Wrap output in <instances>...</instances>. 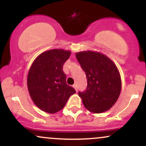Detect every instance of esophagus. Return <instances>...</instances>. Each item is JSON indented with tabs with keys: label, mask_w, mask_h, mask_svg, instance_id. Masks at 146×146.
I'll list each match as a JSON object with an SVG mask.
<instances>
[{
	"label": "esophagus",
	"mask_w": 146,
	"mask_h": 146,
	"mask_svg": "<svg viewBox=\"0 0 146 146\" xmlns=\"http://www.w3.org/2000/svg\"><path fill=\"white\" fill-rule=\"evenodd\" d=\"M73 88H75V90H76V91H77V90H78V86H77V85H76V84H74V85H73Z\"/></svg>",
	"instance_id": "obj_1"
}]
</instances>
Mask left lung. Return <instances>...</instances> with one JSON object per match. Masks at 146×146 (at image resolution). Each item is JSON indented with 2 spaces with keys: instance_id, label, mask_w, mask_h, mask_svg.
I'll use <instances>...</instances> for the list:
<instances>
[{
  "instance_id": "left-lung-1",
  "label": "left lung",
  "mask_w": 146,
  "mask_h": 146,
  "mask_svg": "<svg viewBox=\"0 0 146 146\" xmlns=\"http://www.w3.org/2000/svg\"><path fill=\"white\" fill-rule=\"evenodd\" d=\"M75 56L87 78L86 90L78 93L84 106L93 113L107 111L117 101L121 90V75L116 64L98 51H80Z\"/></svg>"
}]
</instances>
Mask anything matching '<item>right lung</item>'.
<instances>
[{
  "label": "right lung",
  "mask_w": 146,
  "mask_h": 146,
  "mask_svg": "<svg viewBox=\"0 0 146 146\" xmlns=\"http://www.w3.org/2000/svg\"><path fill=\"white\" fill-rule=\"evenodd\" d=\"M71 51L55 48L40 53L30 67L27 88L31 100L38 108L53 114L64 107L68 99L75 93L66 81L62 68Z\"/></svg>",
  "instance_id": "1"
}]
</instances>
